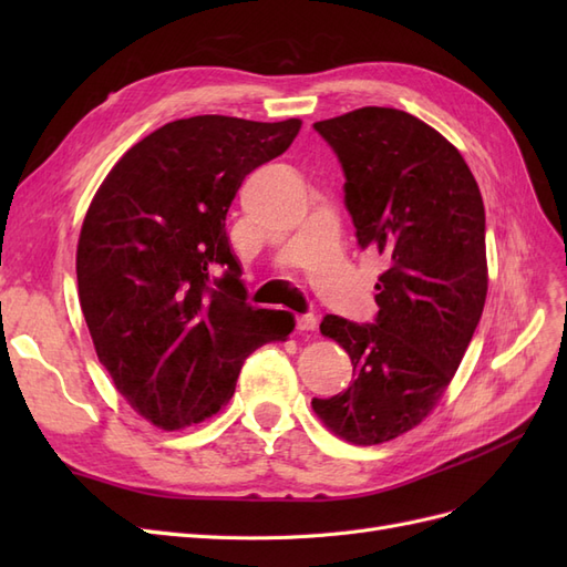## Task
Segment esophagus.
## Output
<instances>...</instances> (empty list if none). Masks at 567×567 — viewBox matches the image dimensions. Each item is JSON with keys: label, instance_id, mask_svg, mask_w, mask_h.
Here are the masks:
<instances>
[{"label": "esophagus", "instance_id": "34e87169", "mask_svg": "<svg viewBox=\"0 0 567 567\" xmlns=\"http://www.w3.org/2000/svg\"><path fill=\"white\" fill-rule=\"evenodd\" d=\"M296 329L298 331H315L317 329V317L315 315H298L296 317Z\"/></svg>", "mask_w": 567, "mask_h": 567}]
</instances>
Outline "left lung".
I'll return each instance as SVG.
<instances>
[{
    "label": "left lung",
    "mask_w": 567,
    "mask_h": 567,
    "mask_svg": "<svg viewBox=\"0 0 567 567\" xmlns=\"http://www.w3.org/2000/svg\"><path fill=\"white\" fill-rule=\"evenodd\" d=\"M315 130L346 173L359 246L388 260L373 323L326 315L319 326L350 354L354 381L315 398V414L369 447L431 414L466 354L487 298L485 205L461 153L404 111L364 106Z\"/></svg>",
    "instance_id": "1"
}]
</instances>
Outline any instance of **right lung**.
I'll use <instances>...</instances> for the list:
<instances>
[{"mask_svg": "<svg viewBox=\"0 0 567 567\" xmlns=\"http://www.w3.org/2000/svg\"><path fill=\"white\" fill-rule=\"evenodd\" d=\"M300 120L196 115L134 144L99 186L78 241V293L99 362L163 431L225 406L246 357L296 319L246 302L227 213L255 167L293 144Z\"/></svg>", "mask_w": 567, "mask_h": 567, "instance_id": "right-lung-1", "label": "right lung"}]
</instances>
